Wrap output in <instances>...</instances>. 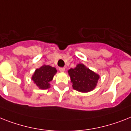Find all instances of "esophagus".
<instances>
[{
  "mask_svg": "<svg viewBox=\"0 0 131 131\" xmlns=\"http://www.w3.org/2000/svg\"><path fill=\"white\" fill-rule=\"evenodd\" d=\"M59 71H60V72H64L65 70H66V69H65L64 68H60L59 69Z\"/></svg>",
  "mask_w": 131,
  "mask_h": 131,
  "instance_id": "obj_1",
  "label": "esophagus"
}]
</instances>
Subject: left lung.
Returning a JSON list of instances; mask_svg holds the SVG:
<instances>
[{
  "instance_id": "8db88e82",
  "label": "left lung",
  "mask_w": 131,
  "mask_h": 131,
  "mask_svg": "<svg viewBox=\"0 0 131 131\" xmlns=\"http://www.w3.org/2000/svg\"><path fill=\"white\" fill-rule=\"evenodd\" d=\"M72 87L80 92H89L96 87L100 75L83 63H78L75 68L68 70Z\"/></svg>"
}]
</instances>
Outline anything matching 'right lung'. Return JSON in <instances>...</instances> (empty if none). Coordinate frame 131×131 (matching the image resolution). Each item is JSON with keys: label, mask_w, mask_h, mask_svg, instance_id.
<instances>
[{"label": "right lung", "mask_w": 131, "mask_h": 131, "mask_svg": "<svg viewBox=\"0 0 131 131\" xmlns=\"http://www.w3.org/2000/svg\"><path fill=\"white\" fill-rule=\"evenodd\" d=\"M57 73L56 68L43 64L36 69L31 77L34 84L41 90H46L50 88V82Z\"/></svg>", "instance_id": "obj_1"}]
</instances>
